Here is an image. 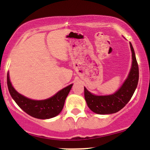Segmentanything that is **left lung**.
Segmentation results:
<instances>
[{
	"label": "left lung",
	"instance_id": "left-lung-1",
	"mask_svg": "<svg viewBox=\"0 0 150 150\" xmlns=\"http://www.w3.org/2000/svg\"><path fill=\"white\" fill-rule=\"evenodd\" d=\"M130 46L132 57L131 70L127 80L116 93L108 96H96L91 94L85 87L84 89L86 102L93 112L98 114H111L118 112L128 104L133 95L138 83L139 69L131 43Z\"/></svg>",
	"mask_w": 150,
	"mask_h": 150
}]
</instances>
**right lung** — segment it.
<instances>
[{
	"instance_id": "add662e5",
	"label": "right lung",
	"mask_w": 150,
	"mask_h": 150,
	"mask_svg": "<svg viewBox=\"0 0 150 150\" xmlns=\"http://www.w3.org/2000/svg\"><path fill=\"white\" fill-rule=\"evenodd\" d=\"M7 84L10 95L16 104L27 114L39 119H48L59 114L64 106L65 99L73 86V84H71L65 87L49 99L36 101L19 94L12 86L8 73L7 75Z\"/></svg>"
}]
</instances>
